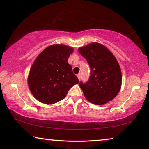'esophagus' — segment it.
<instances>
[{"label":"esophagus","instance_id":"obj_1","mask_svg":"<svg viewBox=\"0 0 149 149\" xmlns=\"http://www.w3.org/2000/svg\"><path fill=\"white\" fill-rule=\"evenodd\" d=\"M77 77H78V79L80 80V79H81V74H77Z\"/></svg>","mask_w":149,"mask_h":149}]
</instances>
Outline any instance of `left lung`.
Here are the masks:
<instances>
[{"label":"left lung","instance_id":"left-lung-1","mask_svg":"<svg viewBox=\"0 0 149 149\" xmlns=\"http://www.w3.org/2000/svg\"><path fill=\"white\" fill-rule=\"evenodd\" d=\"M78 51L91 68L87 82L79 83L85 98L97 105L112 100L122 85V72L116 58L107 47L98 42L81 47Z\"/></svg>","mask_w":149,"mask_h":149}]
</instances>
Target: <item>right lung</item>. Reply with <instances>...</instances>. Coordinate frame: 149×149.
<instances>
[{
    "mask_svg": "<svg viewBox=\"0 0 149 149\" xmlns=\"http://www.w3.org/2000/svg\"><path fill=\"white\" fill-rule=\"evenodd\" d=\"M74 49L64 45H53L41 52L33 64L28 85L39 101L54 104L65 97L69 89L79 83L68 63Z\"/></svg>",
    "mask_w": 149,
    "mask_h": 149,
    "instance_id": "right-lung-1",
    "label": "right lung"
}]
</instances>
